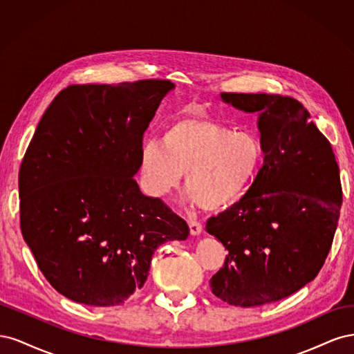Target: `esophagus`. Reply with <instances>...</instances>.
<instances>
[{
  "instance_id": "1",
  "label": "esophagus",
  "mask_w": 354,
  "mask_h": 354,
  "mask_svg": "<svg viewBox=\"0 0 354 354\" xmlns=\"http://www.w3.org/2000/svg\"><path fill=\"white\" fill-rule=\"evenodd\" d=\"M189 227H190V234H194V236H196V234H199L202 232V224L196 220H190Z\"/></svg>"
}]
</instances>
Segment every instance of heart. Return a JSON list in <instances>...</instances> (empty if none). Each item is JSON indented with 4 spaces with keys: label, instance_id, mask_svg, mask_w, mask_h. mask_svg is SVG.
<instances>
[{
    "label": "heart",
    "instance_id": "obj_1",
    "mask_svg": "<svg viewBox=\"0 0 354 354\" xmlns=\"http://www.w3.org/2000/svg\"><path fill=\"white\" fill-rule=\"evenodd\" d=\"M263 160V142L255 131H234L208 118H183L167 127L162 145H143L138 169L149 194L156 198L178 187L186 174L190 202L216 211L245 194Z\"/></svg>",
    "mask_w": 354,
    "mask_h": 354
}]
</instances>
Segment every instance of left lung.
I'll return each instance as SVG.
<instances>
[{"label":"left lung","instance_id":"left-lung-1","mask_svg":"<svg viewBox=\"0 0 354 354\" xmlns=\"http://www.w3.org/2000/svg\"><path fill=\"white\" fill-rule=\"evenodd\" d=\"M221 99L260 112L264 160L246 194L207 221L229 251L209 283L230 306L254 307L297 292L322 269L339 218V168L298 100L266 93Z\"/></svg>","mask_w":354,"mask_h":354}]
</instances>
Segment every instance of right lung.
<instances>
[{
	"label": "right lung",
	"mask_w": 354,
	"mask_h": 354,
	"mask_svg": "<svg viewBox=\"0 0 354 354\" xmlns=\"http://www.w3.org/2000/svg\"><path fill=\"white\" fill-rule=\"evenodd\" d=\"M168 80L69 85L42 115L19 171L20 230L48 283L72 301L122 304L153 252L187 223L133 178Z\"/></svg>",
	"instance_id": "1"
}]
</instances>
